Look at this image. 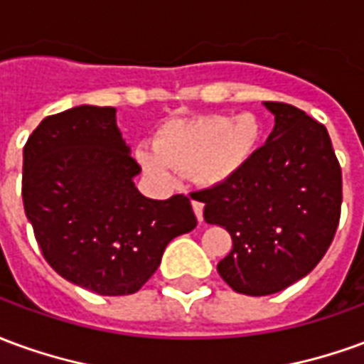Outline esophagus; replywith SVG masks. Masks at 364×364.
<instances>
[{
    "instance_id": "esophagus-1",
    "label": "esophagus",
    "mask_w": 364,
    "mask_h": 364,
    "mask_svg": "<svg viewBox=\"0 0 364 364\" xmlns=\"http://www.w3.org/2000/svg\"><path fill=\"white\" fill-rule=\"evenodd\" d=\"M191 205H193V210H195V216H197V220L203 222V208H205V206H203V203H198V200H193Z\"/></svg>"
}]
</instances>
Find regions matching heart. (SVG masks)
<instances>
[{
    "label": "heart",
    "mask_w": 364,
    "mask_h": 364,
    "mask_svg": "<svg viewBox=\"0 0 364 364\" xmlns=\"http://www.w3.org/2000/svg\"><path fill=\"white\" fill-rule=\"evenodd\" d=\"M263 128L253 112L171 120L159 128L154 151L138 150L140 166L158 179L193 171L203 185H220L242 171L259 148Z\"/></svg>",
    "instance_id": "heart-1"
}]
</instances>
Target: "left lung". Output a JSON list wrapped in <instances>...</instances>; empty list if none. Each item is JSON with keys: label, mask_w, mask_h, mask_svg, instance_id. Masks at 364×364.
Instances as JSON below:
<instances>
[{"label": "left lung", "mask_w": 364, "mask_h": 364, "mask_svg": "<svg viewBox=\"0 0 364 364\" xmlns=\"http://www.w3.org/2000/svg\"><path fill=\"white\" fill-rule=\"evenodd\" d=\"M267 142L232 179L193 193L205 220L226 228L232 252L218 273L247 296H267L310 273L328 252L341 214V167L328 130L304 111L265 101Z\"/></svg>", "instance_id": "8db88e82"}]
</instances>
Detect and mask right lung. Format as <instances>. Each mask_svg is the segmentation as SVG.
Returning <instances> with one entry per match:
<instances>
[{
  "label": "right lung",
  "mask_w": 364,
  "mask_h": 364,
  "mask_svg": "<svg viewBox=\"0 0 364 364\" xmlns=\"http://www.w3.org/2000/svg\"><path fill=\"white\" fill-rule=\"evenodd\" d=\"M140 166L117 109L82 105L52 114L23 148V205L44 259L101 296L134 294L173 237L197 226L189 197H144Z\"/></svg>",
  "instance_id": "1"
}]
</instances>
